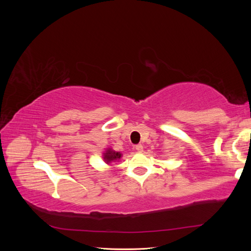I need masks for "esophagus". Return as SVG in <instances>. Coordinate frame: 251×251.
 <instances>
[{"instance_id":"1","label":"esophagus","mask_w":251,"mask_h":251,"mask_svg":"<svg viewBox=\"0 0 251 251\" xmlns=\"http://www.w3.org/2000/svg\"><path fill=\"white\" fill-rule=\"evenodd\" d=\"M135 149H136V151H139V153H141V151H143V146H142V144H137Z\"/></svg>"}]
</instances>
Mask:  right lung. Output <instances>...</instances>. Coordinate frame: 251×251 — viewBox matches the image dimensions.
Listing matches in <instances>:
<instances>
[{"label":"right lung","mask_w":251,"mask_h":251,"mask_svg":"<svg viewBox=\"0 0 251 251\" xmlns=\"http://www.w3.org/2000/svg\"><path fill=\"white\" fill-rule=\"evenodd\" d=\"M123 157V154L120 153V151H116L112 150L111 148L105 150L103 153H102V158H103V161L107 163V164H110L111 162H115V161H118L119 159Z\"/></svg>","instance_id":"obj_1"}]
</instances>
